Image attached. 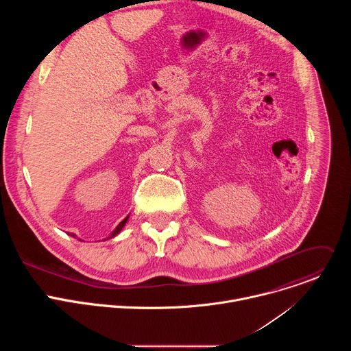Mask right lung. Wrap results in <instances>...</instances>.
I'll return each mask as SVG.
<instances>
[{"instance_id":"add662e5","label":"right lung","mask_w":351,"mask_h":351,"mask_svg":"<svg viewBox=\"0 0 351 351\" xmlns=\"http://www.w3.org/2000/svg\"><path fill=\"white\" fill-rule=\"evenodd\" d=\"M128 218H129V217H126V218H125V219H123V221H122V222H121V223H119V225H118V226H117V229H115V230H114V232H112V234H111V236H110V239H111V237H114V236H117V234H118V233H119V232H121V230H122V228H123V226H125V223H126V221H128ZM71 236H73V234H71Z\"/></svg>"}]
</instances>
